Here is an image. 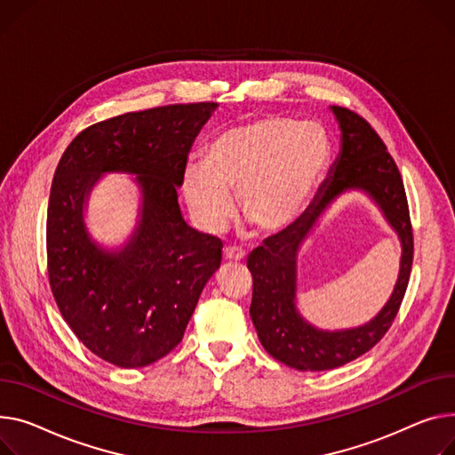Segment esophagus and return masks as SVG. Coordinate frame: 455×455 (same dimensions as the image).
<instances>
[{
	"label": "esophagus",
	"instance_id": "obj_1",
	"mask_svg": "<svg viewBox=\"0 0 455 455\" xmlns=\"http://www.w3.org/2000/svg\"><path fill=\"white\" fill-rule=\"evenodd\" d=\"M223 256H225V259H230V261H243L245 259V252L237 247H225Z\"/></svg>",
	"mask_w": 455,
	"mask_h": 455
}]
</instances>
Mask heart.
<instances>
[{"instance_id": "1", "label": "heart", "mask_w": 455, "mask_h": 455, "mask_svg": "<svg viewBox=\"0 0 455 455\" xmlns=\"http://www.w3.org/2000/svg\"><path fill=\"white\" fill-rule=\"evenodd\" d=\"M329 139L316 123L265 115L221 130L190 163L183 192L196 221L216 230L232 216L230 192L249 223L263 232L287 228L304 210L329 161Z\"/></svg>"}]
</instances>
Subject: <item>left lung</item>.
I'll return each mask as SVG.
<instances>
[{
	"label": "left lung",
	"instance_id": "left-lung-1",
	"mask_svg": "<svg viewBox=\"0 0 455 455\" xmlns=\"http://www.w3.org/2000/svg\"><path fill=\"white\" fill-rule=\"evenodd\" d=\"M342 130L340 157L315 201L287 230L268 237L247 259L252 275L251 318L265 351L298 371H323L368 353L395 320L408 289L413 263V228L401 172L386 144L358 113L332 106ZM349 188L366 189L381 204L403 243L400 282L385 309L356 330L327 333L311 328L293 307L295 254L324 210Z\"/></svg>",
	"mask_w": 455,
	"mask_h": 455
}]
</instances>
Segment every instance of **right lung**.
I'll list each match as a JSON object with an SVG mask.
<instances>
[{
    "label": "right lung",
    "instance_id": "right-lung-1",
    "mask_svg": "<svg viewBox=\"0 0 455 455\" xmlns=\"http://www.w3.org/2000/svg\"><path fill=\"white\" fill-rule=\"evenodd\" d=\"M218 102L124 113L80 132L60 159L47 208V275L76 339L118 368H144L183 340L199 294L221 265L223 241L180 216L190 148ZM100 171L140 173L138 234L120 255L91 244L83 197Z\"/></svg>",
    "mask_w": 455,
    "mask_h": 455
}]
</instances>
